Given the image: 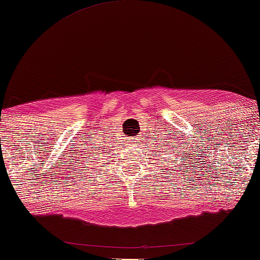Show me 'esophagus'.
Returning <instances> with one entry per match:
<instances>
[{"label": "esophagus", "instance_id": "34e87169", "mask_svg": "<svg viewBox=\"0 0 260 260\" xmlns=\"http://www.w3.org/2000/svg\"><path fill=\"white\" fill-rule=\"evenodd\" d=\"M134 140H137V139H135V138H134ZM134 142H137V141H134ZM138 142H139V141H138Z\"/></svg>", "mask_w": 260, "mask_h": 260}]
</instances>
